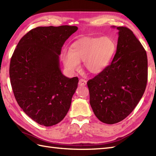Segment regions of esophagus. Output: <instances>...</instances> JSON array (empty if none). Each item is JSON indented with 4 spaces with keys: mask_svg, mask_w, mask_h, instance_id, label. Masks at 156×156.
<instances>
[{
    "mask_svg": "<svg viewBox=\"0 0 156 156\" xmlns=\"http://www.w3.org/2000/svg\"><path fill=\"white\" fill-rule=\"evenodd\" d=\"M87 80H84V79H80V80H79L78 84L80 86H82V87H84V86H86L87 84Z\"/></svg>",
    "mask_w": 156,
    "mask_h": 156,
    "instance_id": "obj_1",
    "label": "esophagus"
}]
</instances>
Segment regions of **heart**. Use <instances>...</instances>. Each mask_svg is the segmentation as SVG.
<instances>
[{
    "label": "heart",
    "instance_id": "b5f03b06",
    "mask_svg": "<svg viewBox=\"0 0 156 156\" xmlns=\"http://www.w3.org/2000/svg\"><path fill=\"white\" fill-rule=\"evenodd\" d=\"M116 50V42L110 37H85L72 44L69 51H63L61 59L69 72L79 70L83 62L88 72L99 74L110 64Z\"/></svg>",
    "mask_w": 156,
    "mask_h": 156
}]
</instances>
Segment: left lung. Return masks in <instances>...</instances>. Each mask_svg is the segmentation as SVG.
Instances as JSON below:
<instances>
[{
    "label": "left lung",
    "mask_w": 156,
    "mask_h": 156,
    "mask_svg": "<svg viewBox=\"0 0 156 156\" xmlns=\"http://www.w3.org/2000/svg\"><path fill=\"white\" fill-rule=\"evenodd\" d=\"M117 51L111 64L87 85L90 104L101 122L115 124L133 111L147 82V57L131 29L117 27Z\"/></svg>",
    "instance_id": "obj_1"
}]
</instances>
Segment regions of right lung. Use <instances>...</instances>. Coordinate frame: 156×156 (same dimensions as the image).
I'll use <instances>...</instances> for the list:
<instances>
[{
    "label": "right lung",
    "instance_id": "obj_1",
    "mask_svg": "<svg viewBox=\"0 0 156 156\" xmlns=\"http://www.w3.org/2000/svg\"><path fill=\"white\" fill-rule=\"evenodd\" d=\"M76 26L38 27L21 39L10 62L9 75L19 107L39 125L58 124L68 113L78 78L66 77L59 55Z\"/></svg>",
    "mask_w": 156,
    "mask_h": 156
}]
</instances>
